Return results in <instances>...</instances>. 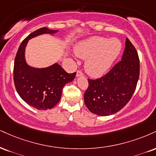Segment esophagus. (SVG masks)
Listing matches in <instances>:
<instances>
[{"label": "esophagus", "instance_id": "1", "mask_svg": "<svg viewBox=\"0 0 156 156\" xmlns=\"http://www.w3.org/2000/svg\"><path fill=\"white\" fill-rule=\"evenodd\" d=\"M83 76V73L82 72L81 70H78L76 73V76L78 77V76Z\"/></svg>", "mask_w": 156, "mask_h": 156}]
</instances>
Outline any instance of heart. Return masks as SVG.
I'll return each mask as SVG.
<instances>
[{
  "mask_svg": "<svg viewBox=\"0 0 156 156\" xmlns=\"http://www.w3.org/2000/svg\"><path fill=\"white\" fill-rule=\"evenodd\" d=\"M122 44L118 39L93 37L80 43L76 48L77 56L87 59L85 69L90 76H100L105 74L119 55Z\"/></svg>",
  "mask_w": 156,
  "mask_h": 156,
  "instance_id": "heart-1",
  "label": "heart"
}]
</instances>
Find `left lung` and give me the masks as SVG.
<instances>
[{
    "mask_svg": "<svg viewBox=\"0 0 156 156\" xmlns=\"http://www.w3.org/2000/svg\"><path fill=\"white\" fill-rule=\"evenodd\" d=\"M140 77V59L136 48L126 38L122 59L97 79L88 78L89 86L84 93L86 106L98 115H110L119 112L133 96Z\"/></svg>",
    "mask_w": 156,
    "mask_h": 156,
    "instance_id": "8db88e82",
    "label": "left lung"
}]
</instances>
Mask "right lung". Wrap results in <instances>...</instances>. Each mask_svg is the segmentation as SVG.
Instances as JSON below:
<instances>
[{"label": "right lung", "instance_id": "add662e5", "mask_svg": "<svg viewBox=\"0 0 156 156\" xmlns=\"http://www.w3.org/2000/svg\"><path fill=\"white\" fill-rule=\"evenodd\" d=\"M57 30L41 27L24 38L18 48L14 65V82L20 97L37 110L54 108L61 98L65 84L71 82L76 72L67 73L57 63L43 69L28 66L24 60V48L28 40L44 33L54 34Z\"/></svg>", "mask_w": 156, "mask_h": 156}]
</instances>
